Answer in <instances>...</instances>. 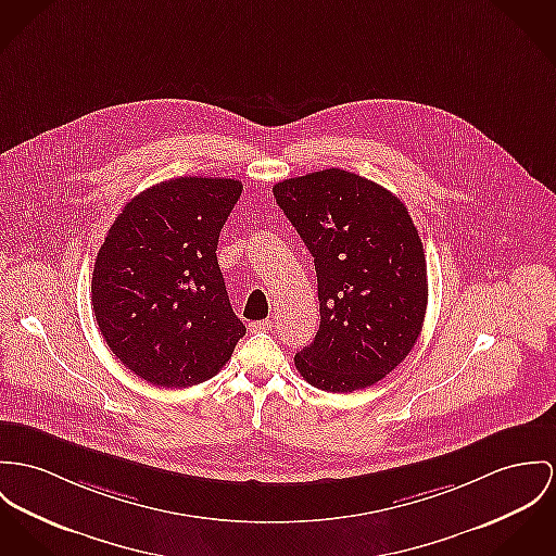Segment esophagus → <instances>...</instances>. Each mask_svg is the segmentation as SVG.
<instances>
[{
	"label": "esophagus",
	"instance_id": "esophagus-1",
	"mask_svg": "<svg viewBox=\"0 0 556 556\" xmlns=\"http://www.w3.org/2000/svg\"><path fill=\"white\" fill-rule=\"evenodd\" d=\"M270 326H273L270 319H262V321L250 324V330H252V332H266V330H270Z\"/></svg>",
	"mask_w": 556,
	"mask_h": 556
}]
</instances>
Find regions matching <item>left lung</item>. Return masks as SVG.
I'll use <instances>...</instances> for the list:
<instances>
[{
  "instance_id": "obj_1",
  "label": "left lung",
  "mask_w": 556,
  "mask_h": 556,
  "mask_svg": "<svg viewBox=\"0 0 556 556\" xmlns=\"http://www.w3.org/2000/svg\"><path fill=\"white\" fill-rule=\"evenodd\" d=\"M273 194L317 273L321 321L296 370L332 393L381 381L415 346L428 308L426 252L408 210L342 169L283 179Z\"/></svg>"
}]
</instances>
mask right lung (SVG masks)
Instances as JSON below:
<instances>
[{
    "mask_svg": "<svg viewBox=\"0 0 556 556\" xmlns=\"http://www.w3.org/2000/svg\"><path fill=\"white\" fill-rule=\"evenodd\" d=\"M243 184L175 177L125 205L97 254L92 311L112 353L139 379L192 387L245 337L217 264V239Z\"/></svg>",
    "mask_w": 556,
    "mask_h": 556,
    "instance_id": "add662e5",
    "label": "right lung"
}]
</instances>
